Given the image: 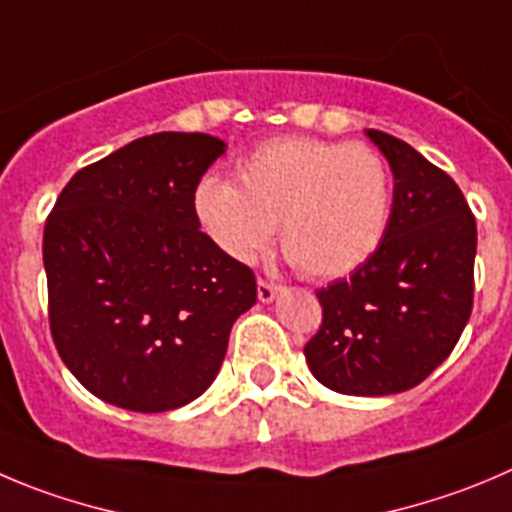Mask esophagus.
Instances as JSON below:
<instances>
[{
  "label": "esophagus",
  "instance_id": "obj_1",
  "mask_svg": "<svg viewBox=\"0 0 512 512\" xmlns=\"http://www.w3.org/2000/svg\"><path fill=\"white\" fill-rule=\"evenodd\" d=\"M280 285L275 283H267V280H257V298L262 300V303H272L275 300V295H278Z\"/></svg>",
  "mask_w": 512,
  "mask_h": 512
}]
</instances>
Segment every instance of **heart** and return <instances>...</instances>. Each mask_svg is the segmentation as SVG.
<instances>
[{"label": "heart", "instance_id": "b5f03b06", "mask_svg": "<svg viewBox=\"0 0 512 512\" xmlns=\"http://www.w3.org/2000/svg\"><path fill=\"white\" fill-rule=\"evenodd\" d=\"M394 184L366 143L267 138L237 164V186L207 176L194 214L222 255L252 265L280 227V245L313 280L343 278L376 255L391 224Z\"/></svg>", "mask_w": 512, "mask_h": 512}]
</instances>
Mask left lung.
<instances>
[{"instance_id":"left-lung-1","label":"left lung","mask_w":512,"mask_h":512,"mask_svg":"<svg viewBox=\"0 0 512 512\" xmlns=\"http://www.w3.org/2000/svg\"><path fill=\"white\" fill-rule=\"evenodd\" d=\"M394 171L384 242L366 265L318 290L323 321L305 343L323 386L386 396L422 384L472 313L477 224L465 194L407 141L369 128Z\"/></svg>"}]
</instances>
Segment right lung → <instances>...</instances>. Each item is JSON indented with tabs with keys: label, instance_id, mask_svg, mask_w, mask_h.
Segmentation results:
<instances>
[{
	"label": "right lung",
	"instance_id": "obj_1",
	"mask_svg": "<svg viewBox=\"0 0 512 512\" xmlns=\"http://www.w3.org/2000/svg\"><path fill=\"white\" fill-rule=\"evenodd\" d=\"M224 154L207 133H154L80 169L45 222L47 315L62 364L131 412L207 391L255 272L199 229L194 191Z\"/></svg>",
	"mask_w": 512,
	"mask_h": 512
}]
</instances>
